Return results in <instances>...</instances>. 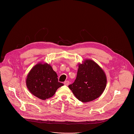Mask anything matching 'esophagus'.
<instances>
[{"label": "esophagus", "instance_id": "obj_1", "mask_svg": "<svg viewBox=\"0 0 134 134\" xmlns=\"http://www.w3.org/2000/svg\"><path fill=\"white\" fill-rule=\"evenodd\" d=\"M69 82L68 81H66L64 82V84H65V85L68 86V85H69Z\"/></svg>", "mask_w": 134, "mask_h": 134}]
</instances>
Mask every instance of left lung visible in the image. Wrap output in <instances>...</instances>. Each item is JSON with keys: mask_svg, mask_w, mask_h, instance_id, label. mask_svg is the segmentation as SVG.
<instances>
[{"mask_svg": "<svg viewBox=\"0 0 134 134\" xmlns=\"http://www.w3.org/2000/svg\"><path fill=\"white\" fill-rule=\"evenodd\" d=\"M106 85L107 77L101 68L93 60H86L79 65L76 79L68 87L76 98L87 102L99 98Z\"/></svg>", "mask_w": 134, "mask_h": 134, "instance_id": "obj_1", "label": "left lung"}]
</instances>
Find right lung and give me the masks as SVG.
<instances>
[{
	"label": "right lung",
	"instance_id": "1",
	"mask_svg": "<svg viewBox=\"0 0 134 134\" xmlns=\"http://www.w3.org/2000/svg\"><path fill=\"white\" fill-rule=\"evenodd\" d=\"M26 83L30 92L42 100L52 97L57 90L64 85L58 82L57 74L48 64H38L33 67Z\"/></svg>",
	"mask_w": 134,
	"mask_h": 134
}]
</instances>
